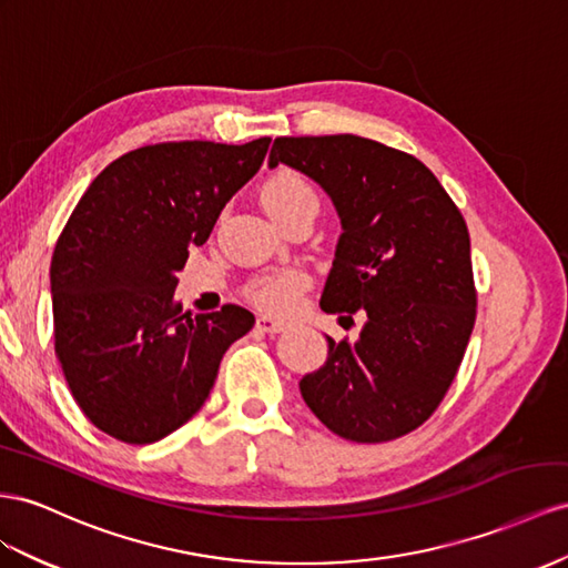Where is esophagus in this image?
I'll return each instance as SVG.
<instances>
[{"label": "esophagus", "instance_id": "esophagus-1", "mask_svg": "<svg viewBox=\"0 0 568 568\" xmlns=\"http://www.w3.org/2000/svg\"><path fill=\"white\" fill-rule=\"evenodd\" d=\"M255 327L260 329V332H267V334H280V332H286L288 329V325L284 320H274V317H270V315H260L257 320H255Z\"/></svg>", "mask_w": 568, "mask_h": 568}]
</instances>
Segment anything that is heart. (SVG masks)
Wrapping results in <instances>:
<instances>
[{"label":"heart","mask_w":568,"mask_h":568,"mask_svg":"<svg viewBox=\"0 0 568 568\" xmlns=\"http://www.w3.org/2000/svg\"><path fill=\"white\" fill-rule=\"evenodd\" d=\"M260 203L265 205L274 222L286 220L305 207H317V193L311 181L294 170L274 172L260 189ZM305 288V277L296 270H280L255 277L246 286V296L257 308L267 313H288Z\"/></svg>","instance_id":"obj_1"}]
</instances>
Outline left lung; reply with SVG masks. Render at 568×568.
Masks as SVG:
<instances>
[{"mask_svg":"<svg viewBox=\"0 0 568 568\" xmlns=\"http://www.w3.org/2000/svg\"><path fill=\"white\" fill-rule=\"evenodd\" d=\"M280 162L315 179L342 217L322 311L365 317L356 344L327 336V363L301 379L305 404L344 439L404 437L442 404L475 325L464 214L420 160L371 138H274Z\"/></svg>","mask_w":568,"mask_h":568,"instance_id":"left-lung-1","label":"left lung"}]
</instances>
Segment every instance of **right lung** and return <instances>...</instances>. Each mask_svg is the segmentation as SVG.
Masks as SVG:
<instances>
[{
	"label": "right lung",
	"mask_w": 568,
	"mask_h": 568,
	"mask_svg": "<svg viewBox=\"0 0 568 568\" xmlns=\"http://www.w3.org/2000/svg\"><path fill=\"white\" fill-rule=\"evenodd\" d=\"M246 145L155 143L98 174L57 239L50 284L54 354L98 430L150 444L191 420L224 351L255 325L241 305L191 315L174 303L189 248L263 164Z\"/></svg>",
	"instance_id": "right-lung-1"
}]
</instances>
